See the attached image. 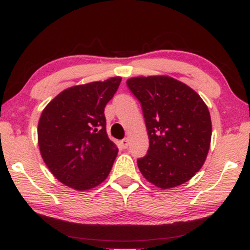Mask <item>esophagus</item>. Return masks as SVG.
<instances>
[{
  "mask_svg": "<svg viewBox=\"0 0 250 250\" xmlns=\"http://www.w3.org/2000/svg\"><path fill=\"white\" fill-rule=\"evenodd\" d=\"M120 145H121L122 147H124V149H126V147H128V146H129V140L126 138L122 139V140L120 141Z\"/></svg>",
  "mask_w": 250,
  "mask_h": 250,
  "instance_id": "1",
  "label": "esophagus"
}]
</instances>
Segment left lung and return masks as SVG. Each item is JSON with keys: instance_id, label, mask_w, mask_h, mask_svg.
Instances as JSON below:
<instances>
[{"instance_id": "1", "label": "left lung", "mask_w": 250, "mask_h": 250, "mask_svg": "<svg viewBox=\"0 0 250 250\" xmlns=\"http://www.w3.org/2000/svg\"><path fill=\"white\" fill-rule=\"evenodd\" d=\"M126 86L141 104L149 150L137 160L142 175L160 188L188 182L208 153L211 121L192 88L167 76L134 77Z\"/></svg>"}]
</instances>
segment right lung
<instances>
[{
  "mask_svg": "<svg viewBox=\"0 0 250 250\" xmlns=\"http://www.w3.org/2000/svg\"><path fill=\"white\" fill-rule=\"evenodd\" d=\"M120 77L79 84L62 91L46 105L39 122V146L49 171L78 191L104 182L118 147L105 132L104 107Z\"/></svg>",
  "mask_w": 250,
  "mask_h": 250,
  "instance_id": "right-lung-1",
  "label": "right lung"
}]
</instances>
